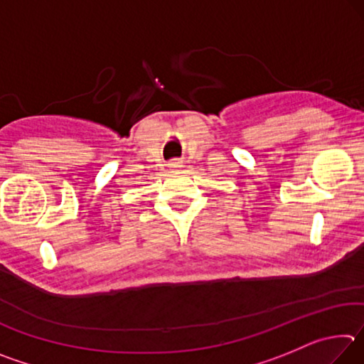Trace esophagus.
<instances>
[{
	"instance_id": "34e87169",
	"label": "esophagus",
	"mask_w": 364,
	"mask_h": 364,
	"mask_svg": "<svg viewBox=\"0 0 364 364\" xmlns=\"http://www.w3.org/2000/svg\"><path fill=\"white\" fill-rule=\"evenodd\" d=\"M168 167L171 168V170H175V171H178V170H180L181 167H183V165H181V162H180V160H171V162L168 164Z\"/></svg>"
}]
</instances>
